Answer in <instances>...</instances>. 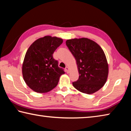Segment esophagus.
I'll list each match as a JSON object with an SVG mask.
<instances>
[{"mask_svg":"<svg viewBox=\"0 0 131 131\" xmlns=\"http://www.w3.org/2000/svg\"><path fill=\"white\" fill-rule=\"evenodd\" d=\"M65 69H66V72H67V73H68V72H69V71H70V68H69V67H68V66H67V67H66V68H65Z\"/></svg>","mask_w":131,"mask_h":131,"instance_id":"esophagus-1","label":"esophagus"}]
</instances>
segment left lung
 <instances>
[{"mask_svg":"<svg viewBox=\"0 0 131 131\" xmlns=\"http://www.w3.org/2000/svg\"><path fill=\"white\" fill-rule=\"evenodd\" d=\"M66 43L76 60L79 74L73 86L88 94L97 92L106 83L109 73L104 50L95 41L87 38L70 39Z\"/></svg>","mask_w":131,"mask_h":131,"instance_id":"1","label":"left lung"}]
</instances>
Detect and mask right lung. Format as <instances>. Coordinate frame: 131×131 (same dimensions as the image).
Here are the masks:
<instances>
[{"instance_id": "obj_1", "label": "right lung", "mask_w": 131, "mask_h": 131, "mask_svg": "<svg viewBox=\"0 0 131 131\" xmlns=\"http://www.w3.org/2000/svg\"><path fill=\"white\" fill-rule=\"evenodd\" d=\"M63 41L60 38L47 36L36 40L27 49L22 64V75L25 83L35 92L52 90L65 73L53 57Z\"/></svg>"}]
</instances>
